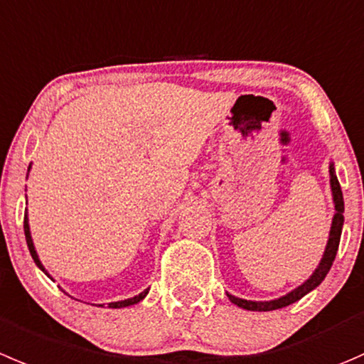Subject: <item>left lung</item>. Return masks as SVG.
I'll use <instances>...</instances> for the list:
<instances>
[{
	"label": "left lung",
	"mask_w": 364,
	"mask_h": 364,
	"mask_svg": "<svg viewBox=\"0 0 364 364\" xmlns=\"http://www.w3.org/2000/svg\"><path fill=\"white\" fill-rule=\"evenodd\" d=\"M331 186H333V196H334V208H336V213H334L333 218V228H331L329 242H327L326 252H323L322 261H320L318 268L313 272V276L306 281L304 284L294 290L291 294L284 295V297L277 299V301L270 302H252V301H243V299H236L232 295H228L229 301L232 304L240 306L243 309H249V311H274V309L287 308V306L294 304L299 299L304 297L306 294H309L311 290H315L323 279H326L327 272L333 267V261L336 257L338 247H340V238H341V228H343V193H341L340 181L336 178V172H334V167L331 165Z\"/></svg>",
	"instance_id": "8db88e82"
}]
</instances>
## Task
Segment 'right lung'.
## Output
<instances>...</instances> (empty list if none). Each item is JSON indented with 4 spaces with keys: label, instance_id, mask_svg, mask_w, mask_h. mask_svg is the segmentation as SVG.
I'll list each match as a JSON object with an SVG mask.
<instances>
[{
    "label": "right lung",
    "instance_id": "right-lung-1",
    "mask_svg": "<svg viewBox=\"0 0 364 364\" xmlns=\"http://www.w3.org/2000/svg\"><path fill=\"white\" fill-rule=\"evenodd\" d=\"M24 236H26V243H28V249H30V254L31 257H33V261L37 263V267L41 268V270H44V267L41 264V261H38V256L37 252H35V247H33V242H31V236H30V225H28V217L26 213H24ZM46 272V270H44ZM147 295V290L142 291L140 295H136V297L133 299H128V301H121V302H112V304H108V308H126V306H132V304H136V302L142 301L144 297Z\"/></svg>",
    "mask_w": 364,
    "mask_h": 364
}]
</instances>
